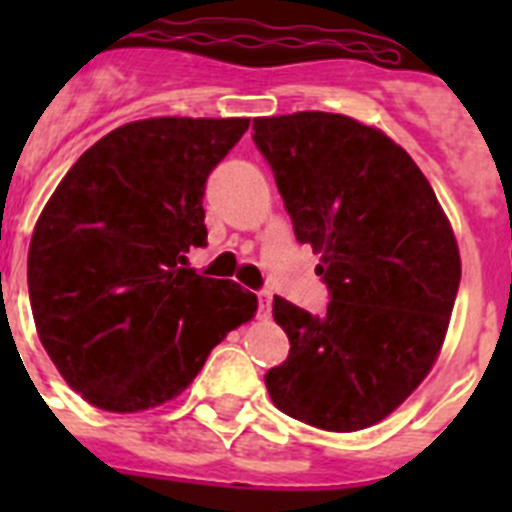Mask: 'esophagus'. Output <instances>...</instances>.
I'll return each instance as SVG.
<instances>
[{
    "label": "esophagus",
    "instance_id": "obj_1",
    "mask_svg": "<svg viewBox=\"0 0 512 512\" xmlns=\"http://www.w3.org/2000/svg\"><path fill=\"white\" fill-rule=\"evenodd\" d=\"M256 297H259V315L261 318H269L271 315V292L269 289H261V292H256Z\"/></svg>",
    "mask_w": 512,
    "mask_h": 512
}]
</instances>
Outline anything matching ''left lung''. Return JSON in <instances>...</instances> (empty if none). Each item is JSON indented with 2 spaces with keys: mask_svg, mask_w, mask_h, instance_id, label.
<instances>
[{
  "mask_svg": "<svg viewBox=\"0 0 512 512\" xmlns=\"http://www.w3.org/2000/svg\"><path fill=\"white\" fill-rule=\"evenodd\" d=\"M253 143L330 292L323 315L274 297L289 356L266 372V390L323 431L369 428L441 351L461 279L454 230L408 151L354 117H256Z\"/></svg>",
  "mask_w": 512,
  "mask_h": 512,
  "instance_id": "left-lung-1",
  "label": "left lung"
}]
</instances>
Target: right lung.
<instances>
[{
  "mask_svg": "<svg viewBox=\"0 0 512 512\" xmlns=\"http://www.w3.org/2000/svg\"><path fill=\"white\" fill-rule=\"evenodd\" d=\"M246 130V117L128 122L81 153L40 212L27 253L35 328L94 408L174 400L253 318V292L187 266L207 246V176Z\"/></svg>",
  "mask_w": 512,
  "mask_h": 512,
  "instance_id": "obj_1",
  "label": "right lung"
}]
</instances>
